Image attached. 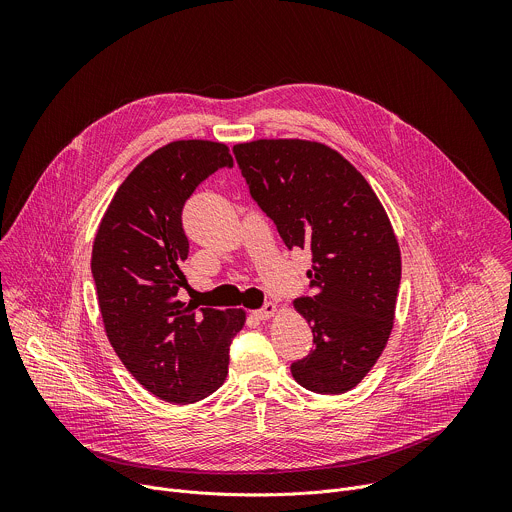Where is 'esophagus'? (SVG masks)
<instances>
[{
    "label": "esophagus",
    "instance_id": "obj_1",
    "mask_svg": "<svg viewBox=\"0 0 512 512\" xmlns=\"http://www.w3.org/2000/svg\"><path fill=\"white\" fill-rule=\"evenodd\" d=\"M277 312H279V306L273 304V302H269V304H265L261 310H255L253 316L259 318V320H269V318H273Z\"/></svg>",
    "mask_w": 512,
    "mask_h": 512
}]
</instances>
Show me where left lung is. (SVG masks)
I'll return each mask as SVG.
<instances>
[{
    "label": "left lung",
    "instance_id": "left-lung-1",
    "mask_svg": "<svg viewBox=\"0 0 512 512\" xmlns=\"http://www.w3.org/2000/svg\"><path fill=\"white\" fill-rule=\"evenodd\" d=\"M233 152L285 247L312 251L316 296L294 308L316 346L291 375L320 395L346 393L375 367L393 330L401 249L389 216L364 176L320 141L255 139Z\"/></svg>",
    "mask_w": 512,
    "mask_h": 512
}]
</instances>
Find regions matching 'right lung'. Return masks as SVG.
I'll list each match as a JSON object with an SVG mask.
<instances>
[{
  "label": "right lung",
  "mask_w": 512,
  "mask_h": 512,
  "mask_svg": "<svg viewBox=\"0 0 512 512\" xmlns=\"http://www.w3.org/2000/svg\"><path fill=\"white\" fill-rule=\"evenodd\" d=\"M233 166L221 141L180 139L143 158L117 188L93 243L91 271L107 338L143 389L188 405L229 373V348L245 310L184 304L188 239L182 208L196 186Z\"/></svg>",
  "instance_id": "add662e5"
}]
</instances>
